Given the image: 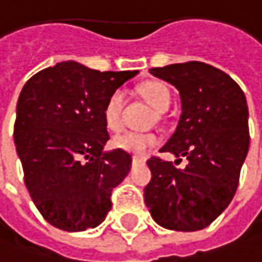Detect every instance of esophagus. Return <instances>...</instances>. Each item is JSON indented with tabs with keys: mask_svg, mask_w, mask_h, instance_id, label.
Masks as SVG:
<instances>
[{
	"mask_svg": "<svg viewBox=\"0 0 262 262\" xmlns=\"http://www.w3.org/2000/svg\"><path fill=\"white\" fill-rule=\"evenodd\" d=\"M132 162H133V163L144 162V157H139V156H133V157H132Z\"/></svg>",
	"mask_w": 262,
	"mask_h": 262,
	"instance_id": "34e87169",
	"label": "esophagus"
}]
</instances>
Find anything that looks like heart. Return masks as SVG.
Here are the masks:
<instances>
[{"mask_svg": "<svg viewBox=\"0 0 262 262\" xmlns=\"http://www.w3.org/2000/svg\"><path fill=\"white\" fill-rule=\"evenodd\" d=\"M139 93L159 113L167 111L170 105V92L160 81H146L139 87ZM126 105V93L121 89L114 90L103 106V121L110 130L117 132L123 126V111ZM159 144V136L151 132H126L113 139V146L126 152L141 156L151 146Z\"/></svg>", "mask_w": 262, "mask_h": 262, "instance_id": "heart-1", "label": "heart"}]
</instances>
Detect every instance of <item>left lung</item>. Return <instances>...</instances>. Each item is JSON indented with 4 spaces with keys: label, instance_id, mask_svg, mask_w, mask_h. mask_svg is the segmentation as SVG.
Wrapping results in <instances>:
<instances>
[{
    "label": "left lung",
    "instance_id": "obj_1",
    "mask_svg": "<svg viewBox=\"0 0 262 262\" xmlns=\"http://www.w3.org/2000/svg\"><path fill=\"white\" fill-rule=\"evenodd\" d=\"M149 72L175 85L182 114L163 152L185 157L172 162L151 157V181L144 190L152 220L167 230L197 231L213 223L233 200L249 149L248 103L240 85L203 62L173 63Z\"/></svg>",
    "mask_w": 262,
    "mask_h": 262
}]
</instances>
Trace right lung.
Instances as JSON below:
<instances>
[{"mask_svg": "<svg viewBox=\"0 0 262 262\" xmlns=\"http://www.w3.org/2000/svg\"><path fill=\"white\" fill-rule=\"evenodd\" d=\"M138 71L90 70L68 60L37 72L17 100L14 144L25 185L42 218L63 231L98 227L132 156L105 152L108 96Z\"/></svg>", "mask_w": 262, "mask_h": 262, "instance_id": "add662e5", "label": "right lung"}]
</instances>
